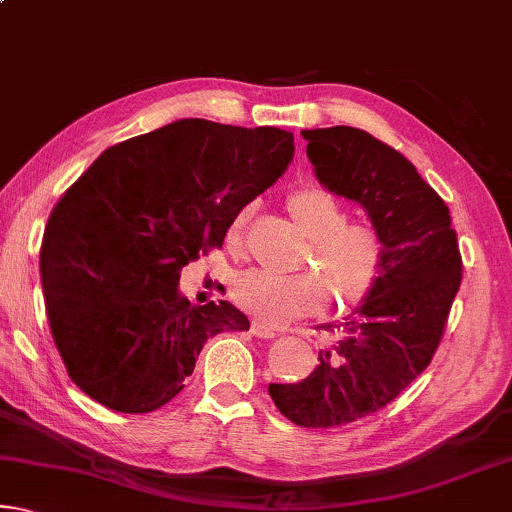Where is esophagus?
I'll use <instances>...</instances> for the list:
<instances>
[{"mask_svg":"<svg viewBox=\"0 0 512 512\" xmlns=\"http://www.w3.org/2000/svg\"><path fill=\"white\" fill-rule=\"evenodd\" d=\"M250 332H253L255 336H259V339H275V329L266 327L262 323H257V320H253V325H250Z\"/></svg>","mask_w":512,"mask_h":512,"instance_id":"1","label":"esophagus"}]
</instances>
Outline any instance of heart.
<instances>
[{"label":"heart","mask_w":512,"mask_h":512,"mask_svg":"<svg viewBox=\"0 0 512 512\" xmlns=\"http://www.w3.org/2000/svg\"><path fill=\"white\" fill-rule=\"evenodd\" d=\"M287 210L311 246L302 259L309 273L275 275L244 271L232 284L237 305L259 323L282 327L296 318L314 316L332 298L336 309L361 307L375 291L384 271V241L370 223L350 221L334 194L320 187L296 189ZM253 205H244L228 225V246L241 250Z\"/></svg>","instance_id":"b5f03b06"}]
</instances>
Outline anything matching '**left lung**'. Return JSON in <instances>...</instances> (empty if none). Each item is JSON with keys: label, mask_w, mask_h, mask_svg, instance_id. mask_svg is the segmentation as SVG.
Here are the masks:
<instances>
[{"label": "left lung", "mask_w": 512, "mask_h": 512, "mask_svg": "<svg viewBox=\"0 0 512 512\" xmlns=\"http://www.w3.org/2000/svg\"><path fill=\"white\" fill-rule=\"evenodd\" d=\"M302 137L318 183L359 203L384 241L375 291L345 318L339 341L318 352L316 370L298 384L268 386L284 418L327 429L384 409L429 366L463 262L445 201L400 151L352 126Z\"/></svg>", "instance_id": "left-lung-1"}]
</instances>
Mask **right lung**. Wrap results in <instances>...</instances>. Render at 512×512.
Instances as JSON below:
<instances>
[{
	"instance_id": "add662e5",
	"label": "right lung",
	"mask_w": 512,
	"mask_h": 512,
	"mask_svg": "<svg viewBox=\"0 0 512 512\" xmlns=\"http://www.w3.org/2000/svg\"><path fill=\"white\" fill-rule=\"evenodd\" d=\"M293 135L178 119L103 151L51 212L40 277L67 375L94 402L149 413L185 388L205 341L246 332L230 302L192 305L180 271L223 244L293 160Z\"/></svg>"
}]
</instances>
